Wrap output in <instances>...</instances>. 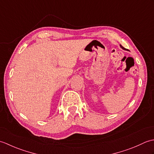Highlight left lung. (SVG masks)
Returning <instances> with one entry per match:
<instances>
[{
	"mask_svg": "<svg viewBox=\"0 0 154 154\" xmlns=\"http://www.w3.org/2000/svg\"><path fill=\"white\" fill-rule=\"evenodd\" d=\"M120 47L121 48H122V49H123V50H126V49H125V48H124V47H122V45H120Z\"/></svg>",
	"mask_w": 154,
	"mask_h": 154,
	"instance_id": "left-lung-1",
	"label": "left lung"
}]
</instances>
